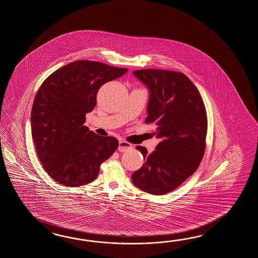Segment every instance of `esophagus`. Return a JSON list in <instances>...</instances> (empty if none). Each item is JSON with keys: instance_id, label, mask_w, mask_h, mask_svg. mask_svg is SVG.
<instances>
[{"instance_id": "34e87169", "label": "esophagus", "mask_w": 258, "mask_h": 258, "mask_svg": "<svg viewBox=\"0 0 258 258\" xmlns=\"http://www.w3.org/2000/svg\"><path fill=\"white\" fill-rule=\"evenodd\" d=\"M132 145L127 143L125 140H120L119 141V146H118V150L120 152H126L130 149H132Z\"/></svg>"}]
</instances>
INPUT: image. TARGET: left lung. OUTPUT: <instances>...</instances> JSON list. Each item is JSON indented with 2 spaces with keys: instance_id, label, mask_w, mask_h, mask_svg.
<instances>
[{
  "instance_id": "1",
  "label": "left lung",
  "mask_w": 258,
  "mask_h": 258,
  "mask_svg": "<svg viewBox=\"0 0 258 258\" xmlns=\"http://www.w3.org/2000/svg\"><path fill=\"white\" fill-rule=\"evenodd\" d=\"M133 75L149 89L145 123L156 124L160 143L151 154L144 146L136 147L145 163L132 173V182L146 193L164 195L181 185L201 164L206 145V109L195 85L182 73L145 69Z\"/></svg>"
}]
</instances>
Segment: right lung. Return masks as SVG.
Masks as SVG:
<instances>
[{
	"label": "right lung",
	"instance_id": "1",
	"mask_svg": "<svg viewBox=\"0 0 258 258\" xmlns=\"http://www.w3.org/2000/svg\"><path fill=\"white\" fill-rule=\"evenodd\" d=\"M127 69L77 60L57 70L40 88L32 109V134L38 157L53 180L77 187L94 181L101 164L118 147L114 137H101L84 126L103 84Z\"/></svg>",
	"mask_w": 258,
	"mask_h": 258
}]
</instances>
